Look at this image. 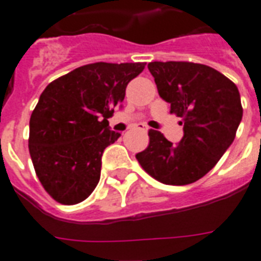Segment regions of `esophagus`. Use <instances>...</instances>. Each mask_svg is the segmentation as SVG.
I'll use <instances>...</instances> for the list:
<instances>
[{"instance_id":"esophagus-1","label":"esophagus","mask_w":261,"mask_h":261,"mask_svg":"<svg viewBox=\"0 0 261 261\" xmlns=\"http://www.w3.org/2000/svg\"><path fill=\"white\" fill-rule=\"evenodd\" d=\"M134 128H135V130H138V131H143V133H146V131H147V127L145 126V124H142V123H138V124H137Z\"/></svg>"}]
</instances>
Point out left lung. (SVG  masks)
I'll list each match as a JSON object with an SVG mask.
<instances>
[{"label": "left lung", "mask_w": 261, "mask_h": 261, "mask_svg": "<svg viewBox=\"0 0 261 261\" xmlns=\"http://www.w3.org/2000/svg\"><path fill=\"white\" fill-rule=\"evenodd\" d=\"M159 94L184 124L181 141L172 143L149 130V146L135 155L155 180L186 186L210 172L234 141L243 119L234 83L213 67L192 62H150Z\"/></svg>", "instance_id": "1"}]
</instances>
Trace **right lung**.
<instances>
[{
	"instance_id": "obj_1",
	"label": "right lung",
	"mask_w": 261,
	"mask_h": 261,
	"mask_svg": "<svg viewBox=\"0 0 261 261\" xmlns=\"http://www.w3.org/2000/svg\"><path fill=\"white\" fill-rule=\"evenodd\" d=\"M143 69V62L89 63L43 90L31 115L28 147L36 176L54 200L70 206L93 192L102 151L120 137L107 119Z\"/></svg>"
}]
</instances>
